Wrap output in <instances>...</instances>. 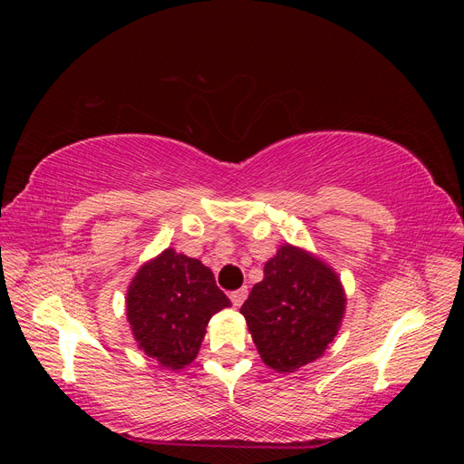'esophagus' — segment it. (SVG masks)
<instances>
[{
    "mask_svg": "<svg viewBox=\"0 0 464 464\" xmlns=\"http://www.w3.org/2000/svg\"><path fill=\"white\" fill-rule=\"evenodd\" d=\"M246 298H247V286H242V288L230 292V300L234 305H242Z\"/></svg>",
    "mask_w": 464,
    "mask_h": 464,
    "instance_id": "34e87169",
    "label": "esophagus"
}]
</instances>
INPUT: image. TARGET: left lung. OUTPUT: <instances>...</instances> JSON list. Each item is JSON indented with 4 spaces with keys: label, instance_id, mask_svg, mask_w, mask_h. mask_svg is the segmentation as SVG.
Wrapping results in <instances>:
<instances>
[{
    "label": "left lung",
    "instance_id": "8db88e82",
    "mask_svg": "<svg viewBox=\"0 0 464 464\" xmlns=\"http://www.w3.org/2000/svg\"><path fill=\"white\" fill-rule=\"evenodd\" d=\"M240 314L261 360L290 373L317 360L339 333L346 296L341 278L310 251L280 246L265 263Z\"/></svg>",
    "mask_w": 464,
    "mask_h": 464
}]
</instances>
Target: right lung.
Returning <instances> with one entry per match:
<instances>
[{"instance_id":"1","label":"right lung","mask_w":464,"mask_h":464,"mask_svg":"<svg viewBox=\"0 0 464 464\" xmlns=\"http://www.w3.org/2000/svg\"><path fill=\"white\" fill-rule=\"evenodd\" d=\"M228 305L213 271L172 247L137 271L125 298L137 346L172 370L195 360L208 319Z\"/></svg>"}]
</instances>
